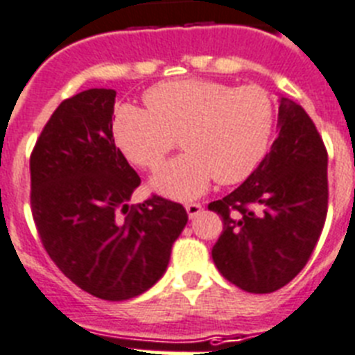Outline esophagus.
Here are the masks:
<instances>
[{
	"instance_id": "esophagus-1",
	"label": "esophagus",
	"mask_w": 355,
	"mask_h": 355,
	"mask_svg": "<svg viewBox=\"0 0 355 355\" xmlns=\"http://www.w3.org/2000/svg\"><path fill=\"white\" fill-rule=\"evenodd\" d=\"M184 209H187L189 218L194 219L196 216H199V214H201V210H203V205H201V203H187V205H184Z\"/></svg>"
}]
</instances>
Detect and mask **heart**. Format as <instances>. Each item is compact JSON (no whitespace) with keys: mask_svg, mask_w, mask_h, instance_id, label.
Here are the masks:
<instances>
[{"mask_svg":"<svg viewBox=\"0 0 355 355\" xmlns=\"http://www.w3.org/2000/svg\"><path fill=\"white\" fill-rule=\"evenodd\" d=\"M146 110L116 108L114 141L130 163L157 171L180 139L184 154L166 163L154 189L174 199H192L210 181L241 183L268 152L276 107L268 92L248 85L234 89L209 79H175L143 96Z\"/></svg>","mask_w":355,"mask_h":355,"instance_id":"obj_1","label":"heart"}]
</instances>
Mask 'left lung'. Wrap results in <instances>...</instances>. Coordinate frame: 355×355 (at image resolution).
<instances>
[{"label":"left lung","instance_id":"left-lung-1","mask_svg":"<svg viewBox=\"0 0 355 355\" xmlns=\"http://www.w3.org/2000/svg\"><path fill=\"white\" fill-rule=\"evenodd\" d=\"M279 136L247 181L209 210L223 219L212 247L221 276L252 294H270L309 263L329 210V154L303 107L279 99Z\"/></svg>","mask_w":355,"mask_h":355}]
</instances>
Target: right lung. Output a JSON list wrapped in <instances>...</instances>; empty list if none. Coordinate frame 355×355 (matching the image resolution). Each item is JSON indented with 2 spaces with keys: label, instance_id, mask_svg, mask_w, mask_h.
Wrapping results in <instances>:
<instances>
[{
  "label": "right lung",
  "instance_id": "right-lung-1",
  "mask_svg": "<svg viewBox=\"0 0 355 355\" xmlns=\"http://www.w3.org/2000/svg\"><path fill=\"white\" fill-rule=\"evenodd\" d=\"M116 90L61 101L31 154V210L55 266L99 300L143 294L165 274L189 216L152 194L128 205L141 180L112 134Z\"/></svg>",
  "mask_w": 355,
  "mask_h": 355
}]
</instances>
